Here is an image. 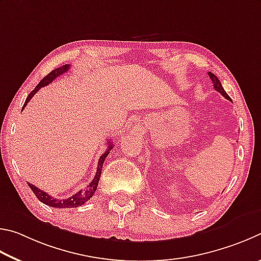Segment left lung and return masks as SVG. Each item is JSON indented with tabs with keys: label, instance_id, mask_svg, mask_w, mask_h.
Masks as SVG:
<instances>
[{
	"label": "left lung",
	"instance_id": "left-lung-1",
	"mask_svg": "<svg viewBox=\"0 0 261 261\" xmlns=\"http://www.w3.org/2000/svg\"><path fill=\"white\" fill-rule=\"evenodd\" d=\"M208 75H210V77H211L212 84H213V87H214V89H216L217 91H219V93H220V94H221L225 98L231 100V98L229 97V96H228V94L226 93L225 89H223V87H222V85H221V82H220V80L218 79L217 75H214L212 72H208Z\"/></svg>",
	"mask_w": 261,
	"mask_h": 261
}]
</instances>
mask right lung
Instances as JSON below:
<instances>
[{
    "mask_svg": "<svg viewBox=\"0 0 261 261\" xmlns=\"http://www.w3.org/2000/svg\"><path fill=\"white\" fill-rule=\"evenodd\" d=\"M68 68H70V64H66V65H63L61 67H57L55 68V70H53L51 72L49 73V74L47 76H44L42 80H41L38 86L35 87V88L31 91L30 95L27 96V98L25 100L24 105H22V110L25 109V107L27 105V103L30 102L31 98L33 97V96L38 93V91L42 88V87L49 85L50 82H53L55 79H56L57 76H59L61 74H63V73H65L68 71ZM112 143H109L108 145V149L107 151H105L102 156L99 157L98 159V166H97V171H96V174L94 176V179L91 180L90 184L87 186V188L84 189V190H80L77 191L76 194L72 195L71 197H68L67 199H57V198H54L51 197V196L48 195L45 191L41 190L39 188H36V187L34 185L32 184H29L27 182V185H29L30 188L32 189V191H33L34 195L38 197L39 200H41L43 204L48 205V206H53V207H58V208H64V207H67V208H71V207H77V206H81L82 204H85L87 200H89L91 197H93L96 189H97V186H98V181H99V177H100V174H102V168H103V163L105 161V158L108 157V154L110 152V150L112 149Z\"/></svg>",
    "mask_w": 261,
    "mask_h": 261,
    "instance_id": "1",
    "label": "right lung"
}]
</instances>
